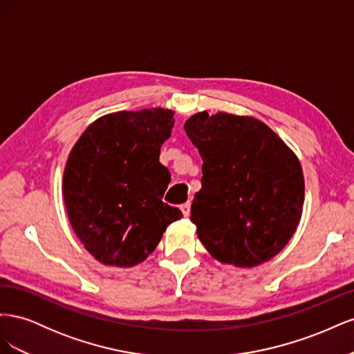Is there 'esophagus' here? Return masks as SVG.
Segmentation results:
<instances>
[{
  "label": "esophagus",
  "instance_id": "esophagus-1",
  "mask_svg": "<svg viewBox=\"0 0 354 354\" xmlns=\"http://www.w3.org/2000/svg\"><path fill=\"white\" fill-rule=\"evenodd\" d=\"M180 209H181V212H183L185 217H189V214H190V202L183 203V205L180 207Z\"/></svg>",
  "mask_w": 354,
  "mask_h": 354
}]
</instances>
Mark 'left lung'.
Segmentation results:
<instances>
[{
	"mask_svg": "<svg viewBox=\"0 0 354 354\" xmlns=\"http://www.w3.org/2000/svg\"><path fill=\"white\" fill-rule=\"evenodd\" d=\"M185 131L203 160L190 220L207 251L224 264L255 267L292 238L304 203L295 153L252 116L192 115Z\"/></svg>",
	"mask_w": 354,
	"mask_h": 354,
	"instance_id": "obj_1",
	"label": "left lung"
}]
</instances>
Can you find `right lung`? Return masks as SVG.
Listing matches in <instances>:
<instances>
[{"label":"right lung","mask_w":354,"mask_h":354,"mask_svg":"<svg viewBox=\"0 0 354 354\" xmlns=\"http://www.w3.org/2000/svg\"><path fill=\"white\" fill-rule=\"evenodd\" d=\"M174 112H115L95 120L75 143L63 173V199L84 248L106 266L147 259L183 214L162 202L171 180L159 162Z\"/></svg>","instance_id":"add662e5"}]
</instances>
